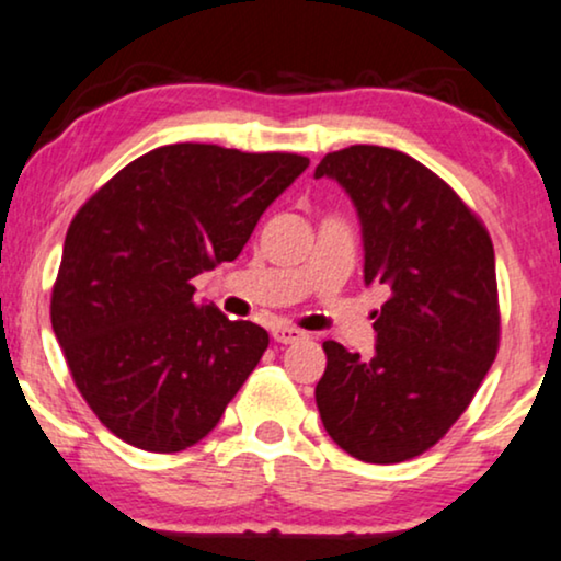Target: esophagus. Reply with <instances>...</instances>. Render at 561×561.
Here are the masks:
<instances>
[{"instance_id":"obj_1","label":"esophagus","mask_w":561,"mask_h":561,"mask_svg":"<svg viewBox=\"0 0 561 561\" xmlns=\"http://www.w3.org/2000/svg\"><path fill=\"white\" fill-rule=\"evenodd\" d=\"M272 336H274V342H279V345H293V342L306 340V332H302V329L287 327V323H276V327L272 329Z\"/></svg>"}]
</instances>
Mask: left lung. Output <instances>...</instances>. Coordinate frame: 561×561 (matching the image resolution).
<instances>
[{"label":"left lung","instance_id":"obj_1","mask_svg":"<svg viewBox=\"0 0 561 561\" xmlns=\"http://www.w3.org/2000/svg\"><path fill=\"white\" fill-rule=\"evenodd\" d=\"M360 214L366 285L389 300L376 316V355L323 342L316 404L327 434L363 462L394 465L434 447L473 402L499 353L496 263L473 208L408 153L350 146L327 153Z\"/></svg>","mask_w":561,"mask_h":561}]
</instances>
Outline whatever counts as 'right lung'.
I'll return each mask as SVG.
<instances>
[{
  "label": "right lung",
  "instance_id": "obj_1",
  "mask_svg": "<svg viewBox=\"0 0 561 561\" xmlns=\"http://www.w3.org/2000/svg\"><path fill=\"white\" fill-rule=\"evenodd\" d=\"M310 161L174 144L144 153L72 216L51 329L88 408L133 447L198 444L268 347L266 329L193 300Z\"/></svg>",
  "mask_w": 561,
  "mask_h": 561
}]
</instances>
